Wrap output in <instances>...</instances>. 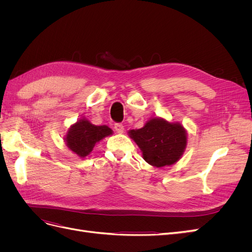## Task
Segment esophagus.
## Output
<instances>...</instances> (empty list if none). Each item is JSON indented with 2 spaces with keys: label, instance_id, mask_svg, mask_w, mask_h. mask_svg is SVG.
I'll list each match as a JSON object with an SVG mask.
<instances>
[{
  "label": "esophagus",
  "instance_id": "1",
  "mask_svg": "<svg viewBox=\"0 0 252 252\" xmlns=\"http://www.w3.org/2000/svg\"><path fill=\"white\" fill-rule=\"evenodd\" d=\"M114 129H116V131L118 133H123L124 132V125L121 123H117L116 125H114Z\"/></svg>",
  "mask_w": 252,
  "mask_h": 252
}]
</instances>
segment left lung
Segmentation results:
<instances>
[{
    "instance_id": "obj_1",
    "label": "left lung",
    "mask_w": 252,
    "mask_h": 252,
    "mask_svg": "<svg viewBox=\"0 0 252 252\" xmlns=\"http://www.w3.org/2000/svg\"><path fill=\"white\" fill-rule=\"evenodd\" d=\"M128 134L142 151L149 165L161 168L177 163L187 146V131L179 122L151 118L144 127Z\"/></svg>"
}]
</instances>
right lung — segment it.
Listing matches in <instances>:
<instances>
[{
    "label": "right lung",
    "mask_w": 252,
    "mask_h": 252,
    "mask_svg": "<svg viewBox=\"0 0 252 252\" xmlns=\"http://www.w3.org/2000/svg\"><path fill=\"white\" fill-rule=\"evenodd\" d=\"M112 133V129L108 126L94 125L83 117L68 129L64 140L67 147L73 154L80 158H85L93 151L96 143Z\"/></svg>",
    "instance_id": "add662e5"
}]
</instances>
